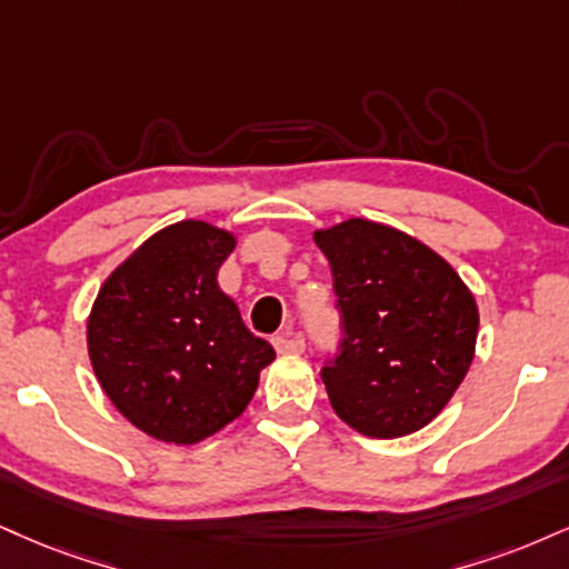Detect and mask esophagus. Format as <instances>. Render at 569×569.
<instances>
[{
    "label": "esophagus",
    "mask_w": 569,
    "mask_h": 569,
    "mask_svg": "<svg viewBox=\"0 0 569 569\" xmlns=\"http://www.w3.org/2000/svg\"><path fill=\"white\" fill-rule=\"evenodd\" d=\"M278 355H302L305 352V339L302 337H276L272 339Z\"/></svg>",
    "instance_id": "esophagus-1"
}]
</instances>
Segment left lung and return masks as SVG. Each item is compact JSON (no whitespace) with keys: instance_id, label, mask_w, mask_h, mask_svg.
Instances as JSON below:
<instances>
[{"instance_id":"1","label":"left lung","mask_w":569,"mask_h":569,"mask_svg":"<svg viewBox=\"0 0 569 569\" xmlns=\"http://www.w3.org/2000/svg\"><path fill=\"white\" fill-rule=\"evenodd\" d=\"M333 272L345 347L323 368L333 413L395 440L440 416L475 360L480 310L448 259L408 232L350 217L312 232Z\"/></svg>"}]
</instances>
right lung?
Here are the masks:
<instances>
[{
	"instance_id": "1",
	"label": "right lung",
	"mask_w": 569,
	"mask_h": 569,
	"mask_svg": "<svg viewBox=\"0 0 569 569\" xmlns=\"http://www.w3.org/2000/svg\"><path fill=\"white\" fill-rule=\"evenodd\" d=\"M238 236L203 219L167 224L100 286L87 352L102 392L132 427L196 445L243 413L276 350L243 326L217 272Z\"/></svg>"
}]
</instances>
